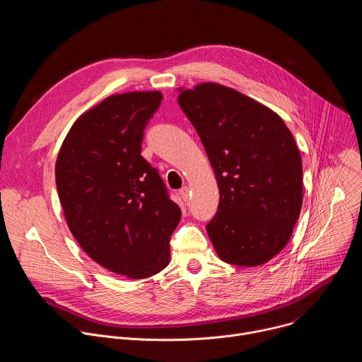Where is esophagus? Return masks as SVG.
I'll list each match as a JSON object with an SVG mask.
<instances>
[{
	"mask_svg": "<svg viewBox=\"0 0 362 362\" xmlns=\"http://www.w3.org/2000/svg\"><path fill=\"white\" fill-rule=\"evenodd\" d=\"M179 194H180V197H182L185 202H187V200H189V196H190V189H189L187 186H185V187L180 189Z\"/></svg>",
	"mask_w": 362,
	"mask_h": 362,
	"instance_id": "obj_1",
	"label": "esophagus"
}]
</instances>
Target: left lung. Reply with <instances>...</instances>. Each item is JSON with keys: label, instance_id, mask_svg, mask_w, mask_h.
<instances>
[{"label": "left lung", "instance_id": "1", "mask_svg": "<svg viewBox=\"0 0 362 362\" xmlns=\"http://www.w3.org/2000/svg\"><path fill=\"white\" fill-rule=\"evenodd\" d=\"M219 186L206 230L221 259L271 261L288 243L302 208V160L291 130L271 109L216 83L179 88Z\"/></svg>", "mask_w": 362, "mask_h": 362}]
</instances>
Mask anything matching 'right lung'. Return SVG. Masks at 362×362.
Instances as JSON below:
<instances>
[{
  "label": "right lung",
  "instance_id": "add662e5",
  "mask_svg": "<svg viewBox=\"0 0 362 362\" xmlns=\"http://www.w3.org/2000/svg\"><path fill=\"white\" fill-rule=\"evenodd\" d=\"M160 91L113 94L81 115L56 162L67 225L103 268L130 279L159 274L170 259V236L182 212L141 156L147 122Z\"/></svg>",
  "mask_w": 362,
  "mask_h": 362
}]
</instances>
